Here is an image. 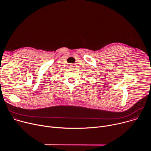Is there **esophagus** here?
<instances>
[{"mask_svg": "<svg viewBox=\"0 0 151 151\" xmlns=\"http://www.w3.org/2000/svg\"><path fill=\"white\" fill-rule=\"evenodd\" d=\"M73 66L72 65V64H71V65H70V67H73Z\"/></svg>", "mask_w": 151, "mask_h": 151, "instance_id": "1", "label": "esophagus"}]
</instances>
